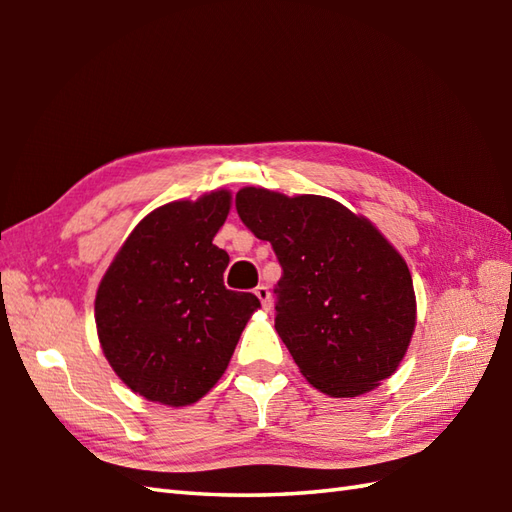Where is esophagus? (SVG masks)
I'll return each instance as SVG.
<instances>
[{
	"mask_svg": "<svg viewBox=\"0 0 512 512\" xmlns=\"http://www.w3.org/2000/svg\"><path fill=\"white\" fill-rule=\"evenodd\" d=\"M255 295H257V299H259V301H262L264 310H270V308H273V297H270V290H268L266 286H257V288H255Z\"/></svg>",
	"mask_w": 512,
	"mask_h": 512,
	"instance_id": "obj_1",
	"label": "esophagus"
}]
</instances>
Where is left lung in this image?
Listing matches in <instances>:
<instances>
[{
  "mask_svg": "<svg viewBox=\"0 0 512 512\" xmlns=\"http://www.w3.org/2000/svg\"><path fill=\"white\" fill-rule=\"evenodd\" d=\"M235 209L284 270L275 330L308 383L354 398L394 374L416 328V295L378 228L323 195L244 187Z\"/></svg>",
  "mask_w": 512,
  "mask_h": 512,
  "instance_id": "obj_1",
  "label": "left lung"
}]
</instances>
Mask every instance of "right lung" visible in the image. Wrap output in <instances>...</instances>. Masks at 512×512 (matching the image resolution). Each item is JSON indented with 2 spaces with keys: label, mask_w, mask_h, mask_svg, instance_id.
Here are the masks:
<instances>
[{
  "label": "right lung",
  "mask_w": 512,
  "mask_h": 512,
  "mask_svg": "<svg viewBox=\"0 0 512 512\" xmlns=\"http://www.w3.org/2000/svg\"><path fill=\"white\" fill-rule=\"evenodd\" d=\"M231 211L220 189L151 211L101 279L94 319L103 354L151 402L184 407L222 378L246 323L250 292L224 286L226 250L213 244Z\"/></svg>",
  "instance_id": "obj_1"
}]
</instances>
